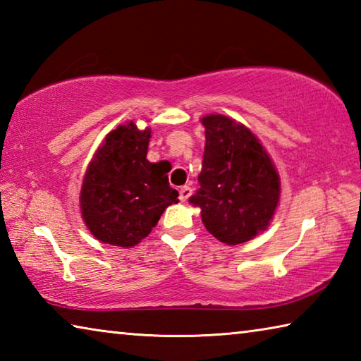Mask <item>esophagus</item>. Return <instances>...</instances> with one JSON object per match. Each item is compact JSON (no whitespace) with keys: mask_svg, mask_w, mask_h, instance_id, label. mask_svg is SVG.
Listing matches in <instances>:
<instances>
[{"mask_svg":"<svg viewBox=\"0 0 361 361\" xmlns=\"http://www.w3.org/2000/svg\"><path fill=\"white\" fill-rule=\"evenodd\" d=\"M180 200H183V202H185V200H188L189 197H191V194H192V189L189 188V186H183V188H180Z\"/></svg>","mask_w":361,"mask_h":361,"instance_id":"34e87169","label":"esophagus"}]
</instances>
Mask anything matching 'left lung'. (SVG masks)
Segmentation results:
<instances>
[{"label":"left lung","mask_w":361,"mask_h":361,"mask_svg":"<svg viewBox=\"0 0 361 361\" xmlns=\"http://www.w3.org/2000/svg\"><path fill=\"white\" fill-rule=\"evenodd\" d=\"M205 151L197 192L205 229L226 245H239L264 231L280 199L271 157L245 126L223 114L202 118Z\"/></svg>","instance_id":"1"}]
</instances>
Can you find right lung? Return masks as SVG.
I'll return each instance as SVG.
<instances>
[{
  "instance_id": "obj_1",
  "label": "right lung",
  "mask_w": 361,
  "mask_h": 361,
  "mask_svg": "<svg viewBox=\"0 0 361 361\" xmlns=\"http://www.w3.org/2000/svg\"><path fill=\"white\" fill-rule=\"evenodd\" d=\"M151 130L133 122L109 132L84 175L81 213L95 239L130 248L142 242L178 191L169 176L146 159Z\"/></svg>"
}]
</instances>
